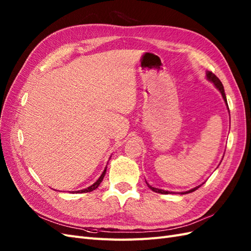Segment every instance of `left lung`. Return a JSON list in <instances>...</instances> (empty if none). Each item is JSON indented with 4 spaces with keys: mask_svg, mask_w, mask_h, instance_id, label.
Returning <instances> with one entry per match:
<instances>
[{
    "mask_svg": "<svg viewBox=\"0 0 251 251\" xmlns=\"http://www.w3.org/2000/svg\"><path fill=\"white\" fill-rule=\"evenodd\" d=\"M206 77H207V79L208 80H210L211 82H214V85H215V87L220 91V92H221V94H222V96H223V100H224V101H225V103H226V105L227 107H228V104H227V100H226V95H225V92H224V87H223V85H222V82H221V80H220L216 75L212 73V72H210V71H207L206 72ZM228 109V108H227ZM228 111H229V109H228ZM148 184V186L151 189V191L153 192H155V193H159V194H163V195H168V194H172L171 192H168V191H163V189H159V188H156V187H153V186H151L149 183H147ZM201 185H199V186H196L195 188H192V189H189V191H187V192H183V193H181V195H184V194H188V193H193V192H195L196 189H198L199 187H200Z\"/></svg>",
    "mask_w": 251,
    "mask_h": 251,
    "instance_id": "1",
    "label": "left lung"
}]
</instances>
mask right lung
Here are the masks:
<instances>
[{
  "label": "right lung",
  "instance_id": "add662e5",
  "mask_svg": "<svg viewBox=\"0 0 251 251\" xmlns=\"http://www.w3.org/2000/svg\"><path fill=\"white\" fill-rule=\"evenodd\" d=\"M105 172H107V168L104 169V171L102 172V174H101V176L98 178V180L95 182L94 184H92L91 186H89L88 188H85V189H80V191H75V192H72V193H74V194H81V193H89V192H92V191H94V189H96L98 186H100V184L101 183V181H102V179H103V177H104V175H105Z\"/></svg>",
  "mask_w": 251,
  "mask_h": 251
}]
</instances>
